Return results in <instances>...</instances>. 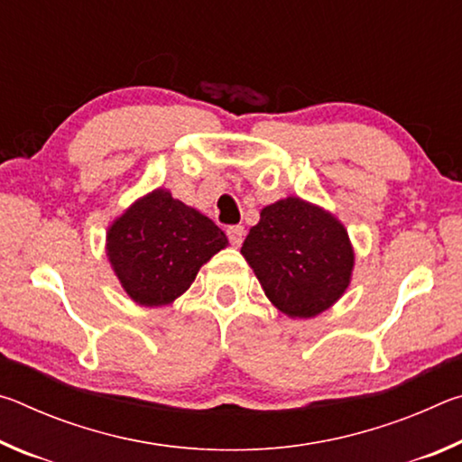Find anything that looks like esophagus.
<instances>
[{
    "label": "esophagus",
    "mask_w": 462,
    "mask_h": 462,
    "mask_svg": "<svg viewBox=\"0 0 462 462\" xmlns=\"http://www.w3.org/2000/svg\"><path fill=\"white\" fill-rule=\"evenodd\" d=\"M226 234H228V240L232 246H240L242 238H245V228H242V226H230V228L226 230Z\"/></svg>",
    "instance_id": "obj_1"
}]
</instances>
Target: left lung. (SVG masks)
Segmentation results:
<instances>
[{
	"label": "left lung",
	"mask_w": 462,
	"mask_h": 462,
	"mask_svg": "<svg viewBox=\"0 0 462 462\" xmlns=\"http://www.w3.org/2000/svg\"><path fill=\"white\" fill-rule=\"evenodd\" d=\"M240 253L269 300L291 318L330 308L348 287L355 264L344 226L300 198L264 208Z\"/></svg>",
	"instance_id": "left-lung-1"
}]
</instances>
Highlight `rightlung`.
I'll list each match as a JSON object with an SVG mask.
<instances>
[{
    "label": "right lung",
    "mask_w": 462,
    "mask_h": 462,
    "mask_svg": "<svg viewBox=\"0 0 462 462\" xmlns=\"http://www.w3.org/2000/svg\"><path fill=\"white\" fill-rule=\"evenodd\" d=\"M228 246L217 226L165 189L138 199L107 232V256L140 306H165L193 283L203 263Z\"/></svg>",
    "instance_id": "obj_1"
}]
</instances>
